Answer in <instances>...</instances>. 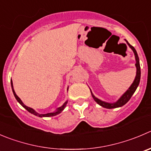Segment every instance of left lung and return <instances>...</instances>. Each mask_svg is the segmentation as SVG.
Instances as JSON below:
<instances>
[{
	"mask_svg": "<svg viewBox=\"0 0 151 151\" xmlns=\"http://www.w3.org/2000/svg\"><path fill=\"white\" fill-rule=\"evenodd\" d=\"M128 43V41H127ZM128 44L129 45L130 47L131 48V49L133 50V52H134V55H135V58H136V67H137V76H136V78L134 80V83H132V85L131 86V87L128 88V90L122 95V96L120 97V99L117 101V102H114V103H108V102H103V101L100 100V99H97L96 97H95L93 94H92V96H93V99L96 102V103L99 104V105L101 106L104 107L105 108H118V107H121L122 105H124L125 104H126L127 102L129 101V99H131L132 95L134 94V93L135 92V91L137 90V87H138L139 84V81H140V77H141V71H140V65H139V57L138 55H137V52L136 51V49H134V46H132L131 45H130L129 43H128Z\"/></svg>",
	"mask_w": 151,
	"mask_h": 151,
	"instance_id": "1",
	"label": "left lung"
}]
</instances>
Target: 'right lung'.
Segmentation results:
<instances>
[{
  "instance_id": "right-lung-1",
  "label": "right lung",
  "mask_w": 151,
  "mask_h": 151,
  "mask_svg": "<svg viewBox=\"0 0 151 151\" xmlns=\"http://www.w3.org/2000/svg\"><path fill=\"white\" fill-rule=\"evenodd\" d=\"M11 86H12V88L13 93H14V97L16 98V99H17V102H18L19 103H20V105H21L23 107V108H26V109L27 110V111H29V113H31V114H32L35 115V116H40V117H49V116H55V115L59 114L60 113L62 112L64 108H65V105H66V104H67V102H65V103L63 104V106H61V107H60V108L58 109V111H57L56 112H55V113H48V114H38V113H37L36 111H35V110H33V109H32V108H29V107H27V106H26V105H25L23 103V102H22V101L20 100V98H19L18 96H17V94H16L15 92H14V88H13L12 81V80H11Z\"/></svg>"
}]
</instances>
